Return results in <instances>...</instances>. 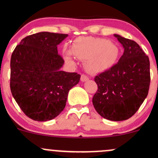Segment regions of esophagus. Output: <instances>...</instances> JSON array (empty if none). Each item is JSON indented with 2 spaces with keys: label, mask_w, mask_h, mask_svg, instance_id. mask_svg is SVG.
<instances>
[{
  "label": "esophagus",
  "mask_w": 158,
  "mask_h": 158,
  "mask_svg": "<svg viewBox=\"0 0 158 158\" xmlns=\"http://www.w3.org/2000/svg\"><path fill=\"white\" fill-rule=\"evenodd\" d=\"M88 79H89V78H88V76L85 75V74H82V75L81 76V81H88Z\"/></svg>",
  "instance_id": "obj_1"
}]
</instances>
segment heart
<instances>
[{"mask_svg": "<svg viewBox=\"0 0 158 158\" xmlns=\"http://www.w3.org/2000/svg\"><path fill=\"white\" fill-rule=\"evenodd\" d=\"M71 52L81 60H86L85 68L90 72L105 70L117 61L119 50L117 44L99 38H79L73 41ZM71 52L64 50L65 60L72 62Z\"/></svg>", "mask_w": 158, "mask_h": 158, "instance_id": "obj_1", "label": "heart"}]
</instances>
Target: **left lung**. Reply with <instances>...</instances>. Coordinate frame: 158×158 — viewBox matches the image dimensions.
Here are the masks:
<instances>
[{"mask_svg": "<svg viewBox=\"0 0 158 158\" xmlns=\"http://www.w3.org/2000/svg\"><path fill=\"white\" fill-rule=\"evenodd\" d=\"M114 36L124 52L117 64L94 78L98 90L92 102L103 118L123 121L131 117L147 97L150 62L137 42L117 34Z\"/></svg>", "mask_w": 158, "mask_h": 158, "instance_id": "left-lung-1", "label": "left lung"}]
</instances>
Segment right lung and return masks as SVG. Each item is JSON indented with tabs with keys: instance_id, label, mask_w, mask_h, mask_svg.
Returning <instances> with one entry per match:
<instances>
[{
	"instance_id": "obj_1",
	"label": "right lung",
	"mask_w": 158,
	"mask_h": 158,
	"mask_svg": "<svg viewBox=\"0 0 158 158\" xmlns=\"http://www.w3.org/2000/svg\"><path fill=\"white\" fill-rule=\"evenodd\" d=\"M67 34L41 32L21 40L10 60V89L20 108L35 121L54 119L64 110L69 90L81 76L60 68L57 45Z\"/></svg>"
}]
</instances>
